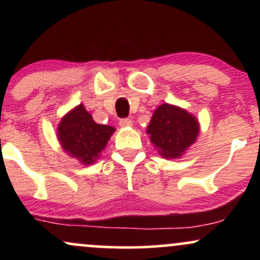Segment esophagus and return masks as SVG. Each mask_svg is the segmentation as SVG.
Here are the masks:
<instances>
[{
	"label": "esophagus",
	"mask_w": 260,
	"mask_h": 260,
	"mask_svg": "<svg viewBox=\"0 0 260 260\" xmlns=\"http://www.w3.org/2000/svg\"><path fill=\"white\" fill-rule=\"evenodd\" d=\"M120 126L121 127H131L132 126V120H129V118H121Z\"/></svg>",
	"instance_id": "esophagus-1"
}]
</instances>
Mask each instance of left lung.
<instances>
[{"instance_id":"left-lung-1","label":"left lung","mask_w":260,"mask_h":260,"mask_svg":"<svg viewBox=\"0 0 260 260\" xmlns=\"http://www.w3.org/2000/svg\"><path fill=\"white\" fill-rule=\"evenodd\" d=\"M151 143L164 157H178L196 142L199 124L196 117L177 106L162 104L148 126Z\"/></svg>"}]
</instances>
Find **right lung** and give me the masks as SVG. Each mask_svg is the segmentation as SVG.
<instances>
[{"mask_svg":"<svg viewBox=\"0 0 260 260\" xmlns=\"http://www.w3.org/2000/svg\"><path fill=\"white\" fill-rule=\"evenodd\" d=\"M113 131V127L94 122L84 106L79 105L62 118L58 139L68 154L89 165L98 159Z\"/></svg>","mask_w":260,"mask_h":260,"instance_id":"add662e5","label":"right lung"}]
</instances>
